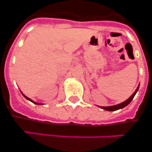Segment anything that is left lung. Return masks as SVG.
Listing matches in <instances>:
<instances>
[{"label":"left lung","mask_w":152,"mask_h":152,"mask_svg":"<svg viewBox=\"0 0 152 152\" xmlns=\"http://www.w3.org/2000/svg\"><path fill=\"white\" fill-rule=\"evenodd\" d=\"M139 86H138V88H137L136 90L135 91V92H134L131 96H130V97H129L127 100H125V101L123 102V103H119V104H117V105L110 106V107H101V106H97V107H99L100 108L103 109V110H107V111H116V110H119V109L124 108L125 107H126V106L128 105L129 103H130V102L132 100V99H133V97L135 96V95L136 94L137 91H139Z\"/></svg>","instance_id":"obj_1"}]
</instances>
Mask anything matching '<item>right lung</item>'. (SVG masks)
<instances>
[{
  "label": "right lung",
  "mask_w": 152,
  "mask_h": 152,
  "mask_svg": "<svg viewBox=\"0 0 152 152\" xmlns=\"http://www.w3.org/2000/svg\"><path fill=\"white\" fill-rule=\"evenodd\" d=\"M20 92H21V91H20ZM21 94H23V96H24V97L26 98V100H29V101H30V102H32V103H34V104H37V105H42V103H36V102L33 101V100H31L30 98L27 97V96H26V95H24V94H23V93H22V92H21Z\"/></svg>",
  "instance_id": "right-lung-1"
}]
</instances>
